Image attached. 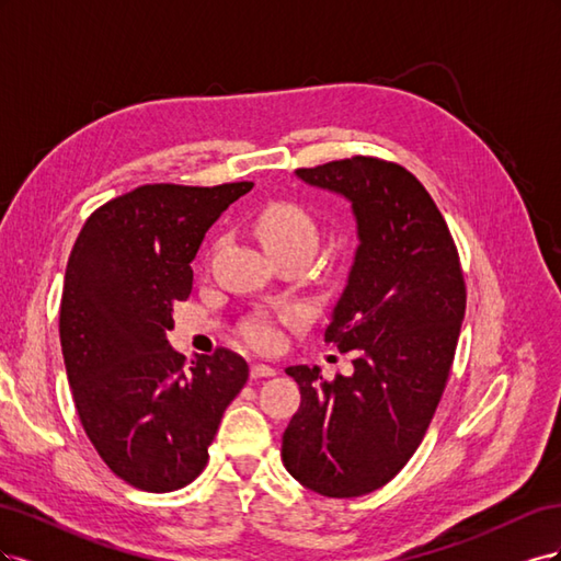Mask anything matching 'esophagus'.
<instances>
[{"mask_svg":"<svg viewBox=\"0 0 561 561\" xmlns=\"http://www.w3.org/2000/svg\"><path fill=\"white\" fill-rule=\"evenodd\" d=\"M274 375H276V369L271 365H264V363H257V365L250 367L252 379H264V377H274Z\"/></svg>","mask_w":561,"mask_h":561,"instance_id":"1","label":"esophagus"}]
</instances>
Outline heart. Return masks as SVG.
<instances>
[{"mask_svg": "<svg viewBox=\"0 0 561 561\" xmlns=\"http://www.w3.org/2000/svg\"><path fill=\"white\" fill-rule=\"evenodd\" d=\"M252 229L271 257L283 254H311L320 243V229L313 215L293 201H271L257 210ZM243 339L254 348L271 351L280 344L278 330L266 318H252L243 325Z\"/></svg>", "mask_w": 561, "mask_h": 561, "instance_id": "b5f03b06", "label": "heart"}]
</instances>
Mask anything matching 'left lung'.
Masks as SVG:
<instances>
[{"mask_svg": "<svg viewBox=\"0 0 561 561\" xmlns=\"http://www.w3.org/2000/svg\"><path fill=\"white\" fill-rule=\"evenodd\" d=\"M297 175L351 201L358 252L325 342L353 353V375L287 367L301 402L283 463L328 499L381 489L407 466L445 393L466 313V280L443 213L407 168L351 157Z\"/></svg>", "mask_w": 561, "mask_h": 561, "instance_id": "left-lung-1", "label": "left lung"}]
</instances>
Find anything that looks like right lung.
Segmentation results:
<instances>
[{"instance_id":"right-lung-1","label":"right lung","mask_w":561,"mask_h":561,"mask_svg":"<svg viewBox=\"0 0 561 561\" xmlns=\"http://www.w3.org/2000/svg\"><path fill=\"white\" fill-rule=\"evenodd\" d=\"M252 182L142 184L100 206L67 260L60 346L83 431L107 468L163 494L208 463L219 421L248 381L239 353L184 365L168 344L173 307L192 295L203 236Z\"/></svg>"}]
</instances>
